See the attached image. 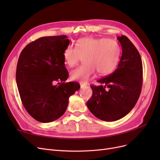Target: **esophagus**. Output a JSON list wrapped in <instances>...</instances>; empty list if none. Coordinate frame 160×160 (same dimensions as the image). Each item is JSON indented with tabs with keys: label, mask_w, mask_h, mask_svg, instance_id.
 <instances>
[{
	"label": "esophagus",
	"mask_w": 160,
	"mask_h": 160,
	"mask_svg": "<svg viewBox=\"0 0 160 160\" xmlns=\"http://www.w3.org/2000/svg\"><path fill=\"white\" fill-rule=\"evenodd\" d=\"M80 85H81V87L82 88H87V87H88V85H87V84L85 83H80Z\"/></svg>",
	"instance_id": "1"
}]
</instances>
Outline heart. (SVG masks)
<instances>
[{
	"label": "heart",
	"instance_id": "obj_1",
	"mask_svg": "<svg viewBox=\"0 0 160 160\" xmlns=\"http://www.w3.org/2000/svg\"><path fill=\"white\" fill-rule=\"evenodd\" d=\"M120 54L118 42L111 38L95 37L81 38L75 47L67 46L63 51L65 63L73 67L83 57L84 64L71 72L72 80L85 82L97 71L101 76L112 72L117 66Z\"/></svg>",
	"mask_w": 160,
	"mask_h": 160
}]
</instances>
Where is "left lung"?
I'll use <instances>...</instances> for the list:
<instances>
[{
  "mask_svg": "<svg viewBox=\"0 0 160 160\" xmlns=\"http://www.w3.org/2000/svg\"><path fill=\"white\" fill-rule=\"evenodd\" d=\"M118 39L122 48L118 68L98 81L101 85H91L93 95L87 102L91 112L105 122H114L129 113L136 104L142 88L141 56L126 36L118 37Z\"/></svg>",
  "mask_w": 160,
  "mask_h": 160,
  "instance_id": "8db88e82",
  "label": "left lung"
}]
</instances>
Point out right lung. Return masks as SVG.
Here are the masks:
<instances>
[{
	"instance_id": "add662e5",
	"label": "right lung",
	"mask_w": 160,
	"mask_h": 160,
	"mask_svg": "<svg viewBox=\"0 0 160 160\" xmlns=\"http://www.w3.org/2000/svg\"><path fill=\"white\" fill-rule=\"evenodd\" d=\"M65 35L44 37L28 44L19 56L16 81L22 103L31 117L51 122L64 114L69 97L80 88L69 77L63 51L69 46ZM55 82H59L55 85Z\"/></svg>"
}]
</instances>
